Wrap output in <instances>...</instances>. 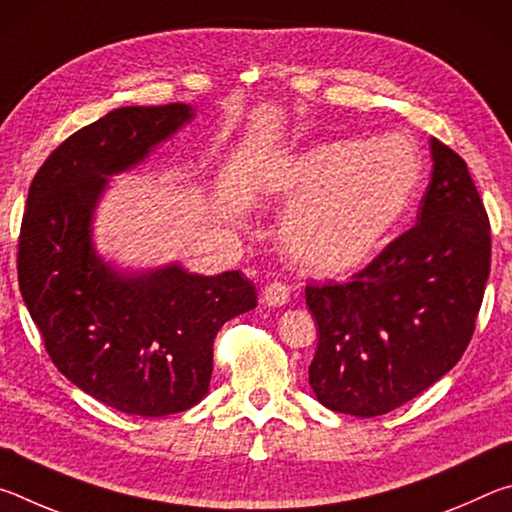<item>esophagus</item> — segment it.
<instances>
[{"mask_svg":"<svg viewBox=\"0 0 512 512\" xmlns=\"http://www.w3.org/2000/svg\"><path fill=\"white\" fill-rule=\"evenodd\" d=\"M262 302L271 309L287 305V302H289V287H287V284H282V282L266 284V289L262 293Z\"/></svg>","mask_w":512,"mask_h":512,"instance_id":"1","label":"esophagus"}]
</instances>
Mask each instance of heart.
<instances>
[{"label":"heart","instance_id":"1","mask_svg":"<svg viewBox=\"0 0 512 512\" xmlns=\"http://www.w3.org/2000/svg\"><path fill=\"white\" fill-rule=\"evenodd\" d=\"M422 160L402 137L311 144L282 164L271 192L291 207L282 246L316 275H348L375 257L409 212Z\"/></svg>","mask_w":512,"mask_h":512}]
</instances>
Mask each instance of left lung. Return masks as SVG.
Masks as SVG:
<instances>
[{"label": "left lung", "mask_w": 512, "mask_h": 512, "mask_svg": "<svg viewBox=\"0 0 512 512\" xmlns=\"http://www.w3.org/2000/svg\"><path fill=\"white\" fill-rule=\"evenodd\" d=\"M415 228L350 284L307 287L318 325L309 386L327 409L375 418L427 391L472 339L490 275V223L461 155L431 137Z\"/></svg>", "instance_id": "left-lung-1"}]
</instances>
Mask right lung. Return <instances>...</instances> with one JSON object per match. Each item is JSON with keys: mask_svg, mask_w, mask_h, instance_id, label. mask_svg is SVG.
<instances>
[{"mask_svg": "<svg viewBox=\"0 0 512 512\" xmlns=\"http://www.w3.org/2000/svg\"><path fill=\"white\" fill-rule=\"evenodd\" d=\"M196 117L187 103L108 112L58 146L29 187L17 277L56 368L101 404L162 418L210 393L212 343L257 307L239 271L119 266L94 241L110 178L133 171Z\"/></svg>", "mask_w": 512, "mask_h": 512, "instance_id": "right-lung-1", "label": "right lung"}]
</instances>
